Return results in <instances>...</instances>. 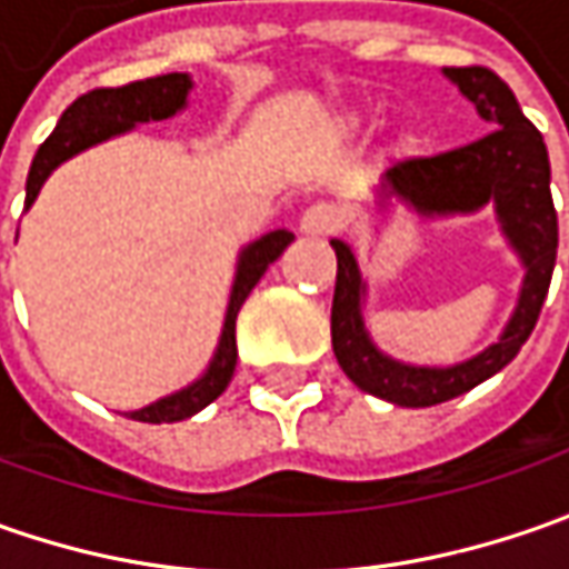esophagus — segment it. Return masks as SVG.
Wrapping results in <instances>:
<instances>
[{
	"instance_id": "34e87169",
	"label": "esophagus",
	"mask_w": 569,
	"mask_h": 569,
	"mask_svg": "<svg viewBox=\"0 0 569 569\" xmlns=\"http://www.w3.org/2000/svg\"><path fill=\"white\" fill-rule=\"evenodd\" d=\"M339 208L329 206V202H313V206L300 214V230H303L307 237H329V233L339 230Z\"/></svg>"
}]
</instances>
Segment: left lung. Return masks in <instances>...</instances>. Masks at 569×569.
I'll use <instances>...</instances> for the list:
<instances>
[{"mask_svg":"<svg viewBox=\"0 0 569 569\" xmlns=\"http://www.w3.org/2000/svg\"><path fill=\"white\" fill-rule=\"evenodd\" d=\"M443 76L475 103L481 120L491 122L493 132L433 158L392 164L382 173L380 196L405 202L425 218L471 214L491 202L507 243L526 266V278L503 336L481 355L452 367H415L392 361L373 345L363 329L367 284L358 259L345 240H332L339 259L332 297V351L358 389L402 408L449 402L513 361L536 329L558 259V211L551 199V164L541 132L522 117L510 84L491 69L452 66L443 69Z\"/></svg>","mask_w":569,"mask_h":569,"instance_id":"8db88e82","label":"left lung"}]
</instances>
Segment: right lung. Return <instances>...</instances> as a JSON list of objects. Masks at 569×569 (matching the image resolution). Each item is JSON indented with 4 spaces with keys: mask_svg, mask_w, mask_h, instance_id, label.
I'll list each match as a JSON object with an SVG mask.
<instances>
[{
    "mask_svg": "<svg viewBox=\"0 0 569 569\" xmlns=\"http://www.w3.org/2000/svg\"><path fill=\"white\" fill-rule=\"evenodd\" d=\"M189 91H192V78L187 72H170V76H154L144 78V81H129L122 88H94V91L72 100L56 122L50 139L33 154L31 170H28V187H24V208L33 206L40 187L47 183V177L62 161L76 158L78 151H84L91 144L107 142L120 132L136 129L139 122L167 120V117L180 113L187 107ZM291 240H295L291 230H272V233L252 240L250 247H243L240 259H237L233 284H230L221 339H218V348L208 361L206 373L173 396L144 405L139 411H129L132 421H144V425L183 421V418H192L196 411H202L206 405L214 402L228 389L233 367H237V313L256 288V281L266 274V269L284 252Z\"/></svg>",
    "mask_w": 569,
    "mask_h": 569,
    "instance_id": "obj_1",
    "label": "right lung"
}]
</instances>
